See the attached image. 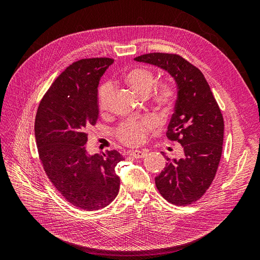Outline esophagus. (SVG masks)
Here are the masks:
<instances>
[{
    "mask_svg": "<svg viewBox=\"0 0 260 260\" xmlns=\"http://www.w3.org/2000/svg\"><path fill=\"white\" fill-rule=\"evenodd\" d=\"M146 152L144 151H131L130 155L133 157V158H144L146 156Z\"/></svg>",
    "mask_w": 260,
    "mask_h": 260,
    "instance_id": "esophagus-1",
    "label": "esophagus"
}]
</instances>
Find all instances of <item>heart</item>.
Here are the masks:
<instances>
[{"mask_svg": "<svg viewBox=\"0 0 260 260\" xmlns=\"http://www.w3.org/2000/svg\"><path fill=\"white\" fill-rule=\"evenodd\" d=\"M123 83L135 92L139 98L145 99L149 95L155 83V75L148 69H131L122 78ZM113 86L109 83L101 84L98 91V108L101 113H105L111 106L113 99ZM176 102V91L169 83L162 82L156 89L153 96V104L157 111L168 113ZM152 128L147 120L124 122L117 130V136L123 144L139 145L145 140L146 133Z\"/></svg>", "mask_w": 260, "mask_h": 260, "instance_id": "heart-1", "label": "heart"}]
</instances>
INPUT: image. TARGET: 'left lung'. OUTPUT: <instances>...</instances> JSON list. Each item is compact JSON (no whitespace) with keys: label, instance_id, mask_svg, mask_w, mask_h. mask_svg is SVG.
Listing matches in <instances>:
<instances>
[{"label":"left lung","instance_id":"1","mask_svg":"<svg viewBox=\"0 0 260 260\" xmlns=\"http://www.w3.org/2000/svg\"><path fill=\"white\" fill-rule=\"evenodd\" d=\"M166 70L178 98L166 136L182 146L183 157L170 159L155 178L167 202L186 206L200 200L214 180L222 154L223 117L201 70L178 54L149 53L135 58Z\"/></svg>","mask_w":260,"mask_h":260}]
</instances>
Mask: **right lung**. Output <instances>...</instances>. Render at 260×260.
Masks as SVG:
<instances>
[{"instance_id":"obj_1","label":"right lung","mask_w":260,"mask_h":260,"mask_svg":"<svg viewBox=\"0 0 260 260\" xmlns=\"http://www.w3.org/2000/svg\"><path fill=\"white\" fill-rule=\"evenodd\" d=\"M113 58L73 62L55 80L39 104L35 136L46 176L67 202L94 211L109 205L119 192L115 149L89 155L85 143L99 118L98 86Z\"/></svg>"}]
</instances>
